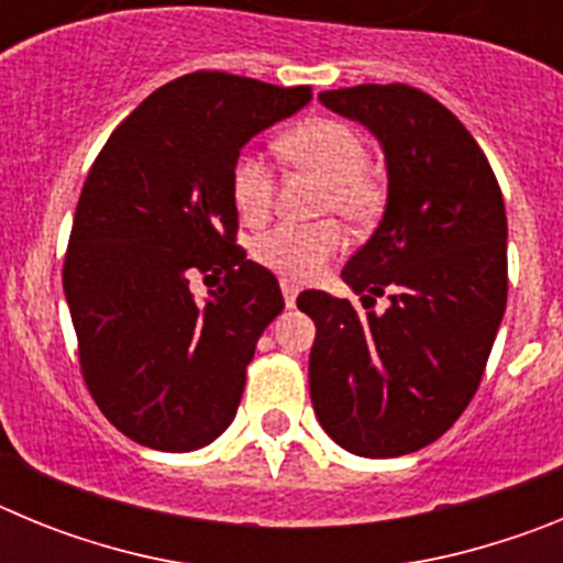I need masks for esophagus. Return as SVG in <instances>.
Masks as SVG:
<instances>
[{
    "label": "esophagus",
    "mask_w": 563,
    "mask_h": 563,
    "mask_svg": "<svg viewBox=\"0 0 563 563\" xmlns=\"http://www.w3.org/2000/svg\"><path fill=\"white\" fill-rule=\"evenodd\" d=\"M282 292H285V305L296 307V296H298V285L296 282H290V278H282Z\"/></svg>",
    "instance_id": "1"
}]
</instances>
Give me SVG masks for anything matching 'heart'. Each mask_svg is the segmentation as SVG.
Returning <instances> with one entry per match:
<instances>
[{"mask_svg": "<svg viewBox=\"0 0 563 563\" xmlns=\"http://www.w3.org/2000/svg\"><path fill=\"white\" fill-rule=\"evenodd\" d=\"M278 148L296 168L324 180L321 211L346 222H369L380 211L383 188L369 168H363L366 146L350 123L335 118H307L282 134ZM231 200L245 222L265 220L273 202V174L258 154L242 152L231 166ZM341 225L332 220L296 225L282 222L253 242V258L290 282H307L332 256L343 251Z\"/></svg>", "mask_w": 563, "mask_h": 563, "instance_id": "b5f03b06", "label": "heart"}]
</instances>
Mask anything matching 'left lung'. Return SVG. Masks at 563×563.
<instances>
[{
  "mask_svg": "<svg viewBox=\"0 0 563 563\" xmlns=\"http://www.w3.org/2000/svg\"><path fill=\"white\" fill-rule=\"evenodd\" d=\"M318 101L380 143L389 197L343 282L366 312L321 290L298 296L316 321L310 397L350 454L426 449L476 395L507 305V217L496 174L451 109L406 84L330 89ZM390 292L377 317L368 301Z\"/></svg>",
  "mask_w": 563,
  "mask_h": 563,
  "instance_id": "obj_1",
  "label": "left lung"
}]
</instances>
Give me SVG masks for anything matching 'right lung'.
<instances>
[{
  "instance_id": "right-lung-1",
  "label": "right lung",
  "mask_w": 563,
  "mask_h": 563,
  "mask_svg": "<svg viewBox=\"0 0 563 563\" xmlns=\"http://www.w3.org/2000/svg\"><path fill=\"white\" fill-rule=\"evenodd\" d=\"M310 98V87L191 73L152 92L89 168L64 296L89 395L146 449L197 451L236 415L258 335L285 298L236 245L231 166ZM222 272L197 302L190 278Z\"/></svg>"
}]
</instances>
